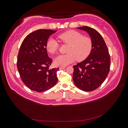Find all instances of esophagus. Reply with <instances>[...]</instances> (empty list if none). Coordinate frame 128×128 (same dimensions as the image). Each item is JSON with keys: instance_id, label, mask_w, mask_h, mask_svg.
<instances>
[{"instance_id": "obj_1", "label": "esophagus", "mask_w": 128, "mask_h": 128, "mask_svg": "<svg viewBox=\"0 0 128 128\" xmlns=\"http://www.w3.org/2000/svg\"><path fill=\"white\" fill-rule=\"evenodd\" d=\"M66 68V67H60L59 68V69H60V70H61V69H65Z\"/></svg>"}]
</instances>
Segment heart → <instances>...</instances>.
<instances>
[{
    "label": "heart",
    "mask_w": 128,
    "mask_h": 128,
    "mask_svg": "<svg viewBox=\"0 0 128 128\" xmlns=\"http://www.w3.org/2000/svg\"><path fill=\"white\" fill-rule=\"evenodd\" d=\"M58 38L64 44H69L67 54L56 56L54 59V64L58 66H66L77 61H82L90 55L93 42L90 38L84 37L82 34L74 30H70L61 34ZM60 45L53 38H50L46 42V48L50 53L58 52Z\"/></svg>",
    "instance_id": "obj_1"
}]
</instances>
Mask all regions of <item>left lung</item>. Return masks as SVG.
Segmentation results:
<instances>
[{
	"label": "left lung",
	"mask_w": 128,
	"mask_h": 128,
	"mask_svg": "<svg viewBox=\"0 0 128 128\" xmlns=\"http://www.w3.org/2000/svg\"><path fill=\"white\" fill-rule=\"evenodd\" d=\"M77 28L88 34L93 48L88 58L74 66L72 79L80 90L90 92L101 86L106 78L110 69V56L105 42L97 31L88 26Z\"/></svg>",
	"instance_id": "left-lung-1"
}]
</instances>
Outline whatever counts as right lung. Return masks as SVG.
<instances>
[{
  "instance_id": "obj_1",
  "label": "right lung",
  "mask_w": 128,
  "mask_h": 128,
  "mask_svg": "<svg viewBox=\"0 0 128 128\" xmlns=\"http://www.w3.org/2000/svg\"><path fill=\"white\" fill-rule=\"evenodd\" d=\"M56 32L50 29L34 31L26 37L20 46L18 69L23 82L32 91H46L58 82L59 68H49L52 60L46 48L49 37Z\"/></svg>"
}]
</instances>
